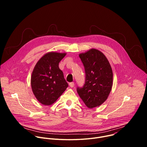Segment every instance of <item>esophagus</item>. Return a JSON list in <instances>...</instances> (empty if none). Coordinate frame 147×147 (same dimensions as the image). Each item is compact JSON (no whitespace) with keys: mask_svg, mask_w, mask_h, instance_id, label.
Segmentation results:
<instances>
[{"mask_svg":"<svg viewBox=\"0 0 147 147\" xmlns=\"http://www.w3.org/2000/svg\"><path fill=\"white\" fill-rule=\"evenodd\" d=\"M69 86H70V87L71 88H73V87H74V83L73 82H70V83H69Z\"/></svg>","mask_w":147,"mask_h":147,"instance_id":"1","label":"esophagus"}]
</instances>
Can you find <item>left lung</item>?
Here are the masks:
<instances>
[{"mask_svg":"<svg viewBox=\"0 0 147 147\" xmlns=\"http://www.w3.org/2000/svg\"><path fill=\"white\" fill-rule=\"evenodd\" d=\"M85 68L86 82L77 91L90 109L98 107L109 96L113 85V71L109 62L102 52L90 49L79 54Z\"/></svg>","mask_w":147,"mask_h":147,"instance_id":"left-lung-1","label":"left lung"}]
</instances>
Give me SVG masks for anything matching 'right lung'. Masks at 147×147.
Instances as JSON below:
<instances>
[{"label": "right lung", "instance_id": "1", "mask_svg": "<svg viewBox=\"0 0 147 147\" xmlns=\"http://www.w3.org/2000/svg\"><path fill=\"white\" fill-rule=\"evenodd\" d=\"M66 53L50 52L37 61L31 77L32 92L36 99L46 106L51 105L68 87L59 62Z\"/></svg>", "mask_w": 147, "mask_h": 147}]
</instances>
